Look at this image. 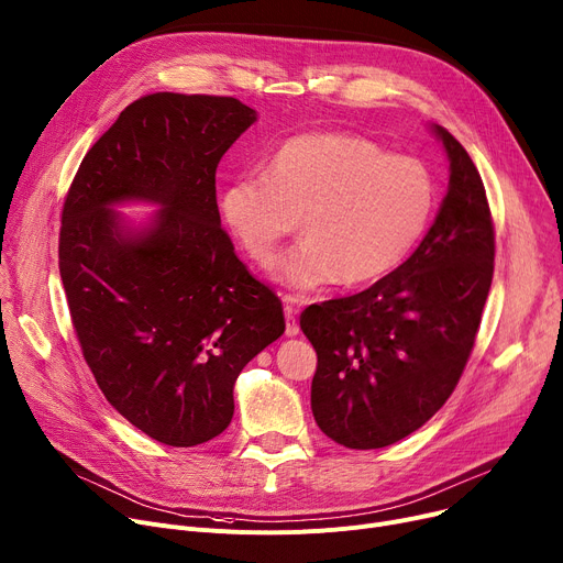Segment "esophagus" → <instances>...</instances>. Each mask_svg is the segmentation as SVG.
<instances>
[{
  "label": "esophagus",
  "instance_id": "esophagus-1",
  "mask_svg": "<svg viewBox=\"0 0 563 563\" xmlns=\"http://www.w3.org/2000/svg\"><path fill=\"white\" fill-rule=\"evenodd\" d=\"M284 316H286V336H297L300 334V324H297V316H295V307H292V297H284Z\"/></svg>",
  "mask_w": 563,
  "mask_h": 563
}]
</instances>
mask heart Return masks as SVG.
<instances>
[{"mask_svg": "<svg viewBox=\"0 0 563 563\" xmlns=\"http://www.w3.org/2000/svg\"><path fill=\"white\" fill-rule=\"evenodd\" d=\"M218 211L247 256L271 271L302 216L307 239L282 261L277 279L295 290L332 282L366 284L395 271L424 236L437 211V184L413 156L377 143L313 131L282 143L263 175L231 179Z\"/></svg>", "mask_w": 563, "mask_h": 563, "instance_id": "obj_1", "label": "heart"}]
</instances>
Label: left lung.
I'll use <instances>...</instances> for the list:
<instances>
[{
    "label": "left lung",
    "instance_id": "obj_1",
    "mask_svg": "<svg viewBox=\"0 0 563 563\" xmlns=\"http://www.w3.org/2000/svg\"><path fill=\"white\" fill-rule=\"evenodd\" d=\"M434 131L450 158V186L418 250L371 288L300 316L318 354L313 418L352 450L398 443L445 405L488 297L495 229L486 190L464 145L439 124Z\"/></svg>",
    "mask_w": 563,
    "mask_h": 563
}]
</instances>
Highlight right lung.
Masks as SVG:
<instances>
[{"label":"right lung","instance_id":"right-lung-1","mask_svg":"<svg viewBox=\"0 0 563 563\" xmlns=\"http://www.w3.org/2000/svg\"><path fill=\"white\" fill-rule=\"evenodd\" d=\"M254 120L236 97L145 95L65 195L58 271L84 358L111 407L173 448L224 432L236 377L286 329L216 202L218 163ZM134 199L162 207L150 230H124L110 209Z\"/></svg>","mask_w":563,"mask_h":563}]
</instances>
